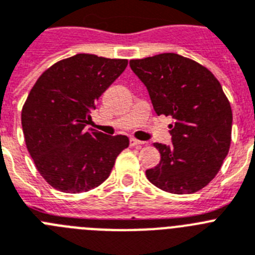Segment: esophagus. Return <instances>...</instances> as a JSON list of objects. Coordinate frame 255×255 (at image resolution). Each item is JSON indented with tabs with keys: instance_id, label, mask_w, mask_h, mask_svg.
Here are the masks:
<instances>
[{
	"instance_id": "34e87169",
	"label": "esophagus",
	"mask_w": 255,
	"mask_h": 255,
	"mask_svg": "<svg viewBox=\"0 0 255 255\" xmlns=\"http://www.w3.org/2000/svg\"><path fill=\"white\" fill-rule=\"evenodd\" d=\"M143 143L145 142H142L140 140H136V138H130L129 140V146H142Z\"/></svg>"
}]
</instances>
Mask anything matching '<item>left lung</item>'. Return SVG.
Segmentation results:
<instances>
[{
  "instance_id": "1",
  "label": "left lung",
  "mask_w": 255,
  "mask_h": 255,
  "mask_svg": "<svg viewBox=\"0 0 255 255\" xmlns=\"http://www.w3.org/2000/svg\"><path fill=\"white\" fill-rule=\"evenodd\" d=\"M147 88L158 115L172 117V145L155 142L160 152L147 180L163 191L194 194L221 169L231 143L232 110L212 72L181 55L160 54L129 61Z\"/></svg>"
}]
</instances>
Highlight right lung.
<instances>
[{"instance_id":"right-lung-1","label":"right lung","mask_w":255,"mask_h":255,"mask_svg":"<svg viewBox=\"0 0 255 255\" xmlns=\"http://www.w3.org/2000/svg\"><path fill=\"white\" fill-rule=\"evenodd\" d=\"M126 59L77 54L37 79L21 112L26 149L41 176L66 194L86 192L110 176L127 136L86 130L96 101L125 72Z\"/></svg>"}]
</instances>
